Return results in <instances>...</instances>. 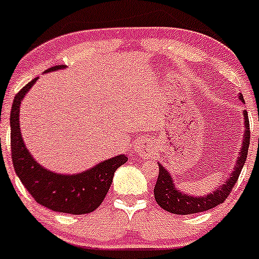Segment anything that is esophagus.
<instances>
[{
	"mask_svg": "<svg viewBox=\"0 0 259 259\" xmlns=\"http://www.w3.org/2000/svg\"><path fill=\"white\" fill-rule=\"evenodd\" d=\"M149 143L146 139H139L135 143V153L139 155H144L146 151L149 150Z\"/></svg>",
	"mask_w": 259,
	"mask_h": 259,
	"instance_id": "1",
	"label": "esophagus"
}]
</instances>
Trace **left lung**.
Segmentation results:
<instances>
[{"instance_id": "8db88e82", "label": "left lung", "mask_w": 259, "mask_h": 259, "mask_svg": "<svg viewBox=\"0 0 259 259\" xmlns=\"http://www.w3.org/2000/svg\"><path fill=\"white\" fill-rule=\"evenodd\" d=\"M238 98L242 103H244L242 94H239ZM243 119H244V135H243L242 146L238 158L236 160V165H234L232 173L229 174V178L209 194L198 195L197 197V195L183 193L176 187L173 177L166 170L165 166L158 163L159 176L155 188H154V195H155V200L159 207H161L169 213L184 214L185 215V214H194L209 210L226 200V198L228 197L231 190L233 189L234 184L238 180L239 174H241L243 165L245 163V159H247L248 148H249V121H248V114L245 110L243 111Z\"/></svg>"}]
</instances>
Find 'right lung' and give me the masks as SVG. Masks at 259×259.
Segmentation results:
<instances>
[{
  "mask_svg": "<svg viewBox=\"0 0 259 259\" xmlns=\"http://www.w3.org/2000/svg\"><path fill=\"white\" fill-rule=\"evenodd\" d=\"M66 66L50 67L45 72L57 71ZM38 77H35L18 91L12 104L11 154L15 171L27 192L38 204L54 211L69 214H85L95 210L105 199L113 183L115 170L127 161L125 154L100 161L85 171L61 174L49 170L35 160L26 148L20 130V106L26 94L30 91Z\"/></svg>",
  "mask_w": 259,
  "mask_h": 259,
  "instance_id": "right-lung-1",
  "label": "right lung"
}]
</instances>
